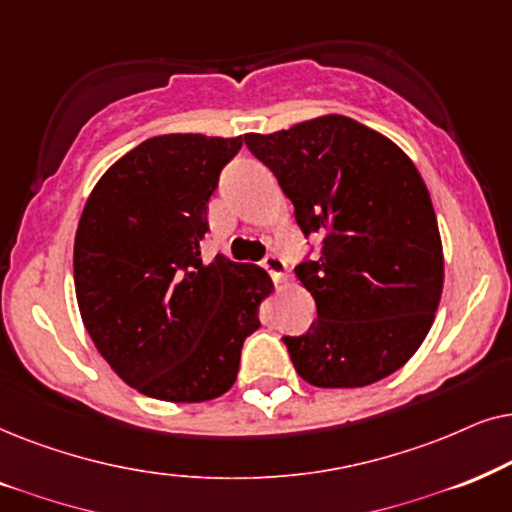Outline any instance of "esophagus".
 Instances as JSON below:
<instances>
[{
  "label": "esophagus",
  "mask_w": 512,
  "mask_h": 512,
  "mask_svg": "<svg viewBox=\"0 0 512 512\" xmlns=\"http://www.w3.org/2000/svg\"><path fill=\"white\" fill-rule=\"evenodd\" d=\"M260 264H262V269L267 271V274H269L271 278H274L276 283L283 281V276H285V262L281 260V257L274 255V252H269V255L264 257V260H262Z\"/></svg>",
  "instance_id": "1"
}]
</instances>
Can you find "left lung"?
Masks as SVG:
<instances>
[{
	"label": "left lung",
	"mask_w": 512,
	"mask_h": 512,
	"mask_svg": "<svg viewBox=\"0 0 512 512\" xmlns=\"http://www.w3.org/2000/svg\"><path fill=\"white\" fill-rule=\"evenodd\" d=\"M295 206L320 252L295 267L316 302L306 335L283 337L304 381L356 388L388 377L431 330L442 292L438 220L400 147L349 117L243 135Z\"/></svg>",
	"instance_id": "left-lung-1"
}]
</instances>
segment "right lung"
Here are the masks:
<instances>
[{
    "instance_id": "1",
    "label": "right lung",
    "mask_w": 512,
    "mask_h": 512,
    "mask_svg": "<svg viewBox=\"0 0 512 512\" xmlns=\"http://www.w3.org/2000/svg\"><path fill=\"white\" fill-rule=\"evenodd\" d=\"M243 138L159 135L114 163L74 238V288L109 367L149 398L203 403L234 386L271 278L201 262L208 201Z\"/></svg>"
}]
</instances>
